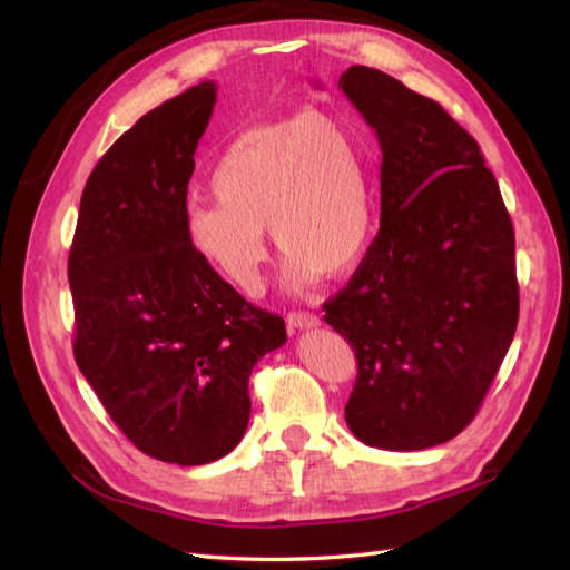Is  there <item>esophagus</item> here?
Wrapping results in <instances>:
<instances>
[{
	"instance_id": "esophagus-1",
	"label": "esophagus",
	"mask_w": 570,
	"mask_h": 570,
	"mask_svg": "<svg viewBox=\"0 0 570 570\" xmlns=\"http://www.w3.org/2000/svg\"><path fill=\"white\" fill-rule=\"evenodd\" d=\"M288 325H294V328L298 331H311V328H318L321 325V318L313 316V313H306V311H294L288 313Z\"/></svg>"
}]
</instances>
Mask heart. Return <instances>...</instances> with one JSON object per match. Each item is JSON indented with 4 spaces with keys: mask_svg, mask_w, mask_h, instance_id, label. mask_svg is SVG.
Returning <instances> with one entry per match:
<instances>
[{
    "mask_svg": "<svg viewBox=\"0 0 570 570\" xmlns=\"http://www.w3.org/2000/svg\"><path fill=\"white\" fill-rule=\"evenodd\" d=\"M217 203L184 210V242L245 294H257L266 225L286 252V284L304 292L365 254L374 196L365 149L343 117L308 110L242 131L210 174Z\"/></svg>",
    "mask_w": 570,
    "mask_h": 570,
    "instance_id": "heart-1",
    "label": "heart"
}]
</instances>
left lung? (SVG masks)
<instances>
[{
  "label": "left lung",
  "instance_id": "left-lung-1",
  "mask_svg": "<svg viewBox=\"0 0 570 570\" xmlns=\"http://www.w3.org/2000/svg\"><path fill=\"white\" fill-rule=\"evenodd\" d=\"M382 149V223L323 306L353 345L345 421L382 451H423L475 419L519 318L514 227L478 141L439 102L367 66L337 80Z\"/></svg>",
  "mask_w": 570,
  "mask_h": 570
}]
</instances>
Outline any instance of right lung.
I'll list each match as a JSON object with an SVG mask.
<instances>
[{
  "mask_svg": "<svg viewBox=\"0 0 570 570\" xmlns=\"http://www.w3.org/2000/svg\"><path fill=\"white\" fill-rule=\"evenodd\" d=\"M215 100L213 80L193 85L107 149L68 257L82 377L141 453L176 465L233 451L249 423V374L286 343L282 316L252 306L184 242L193 154Z\"/></svg>",
  "mask_w": 570,
  "mask_h": 570,
  "instance_id": "add662e5",
  "label": "right lung"
}]
</instances>
